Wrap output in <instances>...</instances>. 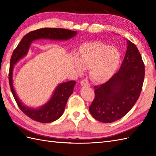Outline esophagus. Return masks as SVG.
Returning <instances> with one entry per match:
<instances>
[{
    "mask_svg": "<svg viewBox=\"0 0 156 156\" xmlns=\"http://www.w3.org/2000/svg\"><path fill=\"white\" fill-rule=\"evenodd\" d=\"M80 85L82 86V87H90V84L88 83V80H86V79H85V80H82L80 82Z\"/></svg>",
    "mask_w": 156,
    "mask_h": 156,
    "instance_id": "esophagus-1",
    "label": "esophagus"
}]
</instances>
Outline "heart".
I'll return each instance as SVG.
<instances>
[{
	"mask_svg": "<svg viewBox=\"0 0 156 156\" xmlns=\"http://www.w3.org/2000/svg\"><path fill=\"white\" fill-rule=\"evenodd\" d=\"M121 59L117 49L101 42H91L81 46L74 66L80 73L83 72L84 69H90L92 80L97 83H104L117 72Z\"/></svg>",
	"mask_w": 156,
	"mask_h": 156,
	"instance_id": "obj_1",
	"label": "heart"
}]
</instances>
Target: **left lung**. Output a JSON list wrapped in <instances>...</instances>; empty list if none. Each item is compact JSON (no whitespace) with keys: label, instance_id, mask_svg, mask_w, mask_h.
I'll return each instance as SVG.
<instances>
[{"label":"left lung","instance_id":"8db88e82","mask_svg":"<svg viewBox=\"0 0 156 156\" xmlns=\"http://www.w3.org/2000/svg\"><path fill=\"white\" fill-rule=\"evenodd\" d=\"M127 45L119 72L106 83L94 87L95 98L89 111L100 122L108 123L123 117L140 97L145 66L136 45L129 40Z\"/></svg>","mask_w":156,"mask_h":156}]
</instances>
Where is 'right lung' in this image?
I'll list each match as a JSON object with an SVG mask.
<instances>
[{"instance_id": "add662e5", "label": "right lung", "mask_w": 156, "mask_h": 156, "mask_svg": "<svg viewBox=\"0 0 156 156\" xmlns=\"http://www.w3.org/2000/svg\"><path fill=\"white\" fill-rule=\"evenodd\" d=\"M77 31L66 29L41 28L26 34L20 41L12 53L10 63L9 80L11 92L20 109L29 118L37 122L48 123L54 122L61 117L65 110L68 98L73 93L75 81H68L59 84L47 102L39 107H31L26 106L20 100L16 94L13 84V69L15 65L26 56L31 43L39 39L51 40L67 41L74 37Z\"/></svg>"}]
</instances>
